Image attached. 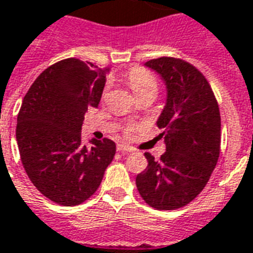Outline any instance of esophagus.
Here are the masks:
<instances>
[{"label":"esophagus","instance_id":"obj_1","mask_svg":"<svg viewBox=\"0 0 253 253\" xmlns=\"http://www.w3.org/2000/svg\"><path fill=\"white\" fill-rule=\"evenodd\" d=\"M117 151L123 152V154H130V152H132V148L128 147V146H125V144H118L117 146Z\"/></svg>","mask_w":253,"mask_h":253}]
</instances>
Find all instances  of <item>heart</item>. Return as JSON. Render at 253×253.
Wrapping results in <instances>:
<instances>
[{
  "label": "heart",
  "mask_w": 253,
  "mask_h": 253,
  "mask_svg": "<svg viewBox=\"0 0 253 253\" xmlns=\"http://www.w3.org/2000/svg\"><path fill=\"white\" fill-rule=\"evenodd\" d=\"M127 81L130 84L131 90L134 91L135 95H139L142 92L146 91H155L158 90L157 80L154 78V75L151 73H148L147 70H144L142 67H134L128 71L127 74ZM132 128L128 127L126 130L127 134H130Z\"/></svg>",
  "instance_id": "heart-1"
}]
</instances>
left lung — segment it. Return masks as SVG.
I'll return each mask as SVG.
<instances>
[{
  "mask_svg": "<svg viewBox=\"0 0 253 253\" xmlns=\"http://www.w3.org/2000/svg\"><path fill=\"white\" fill-rule=\"evenodd\" d=\"M167 88L158 118L166 152L159 161L146 152L148 166L136 176V188L148 206L176 210L195 199L210 180L220 154V113L211 86L202 73L179 58L151 59Z\"/></svg>",
  "mask_w": 253,
  "mask_h": 253,
  "instance_id": "1",
  "label": "left lung"
}]
</instances>
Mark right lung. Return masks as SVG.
I'll return each instance as SVG.
<instances>
[{"instance_id":"add662e5","label":"right lung","mask_w":253,"mask_h":253,"mask_svg":"<svg viewBox=\"0 0 253 253\" xmlns=\"http://www.w3.org/2000/svg\"><path fill=\"white\" fill-rule=\"evenodd\" d=\"M110 69L67 58L42 71L26 92L15 138L29 179L61 206L84 203L98 190L115 155L111 139L81 140L87 107L101 101Z\"/></svg>"}]
</instances>
